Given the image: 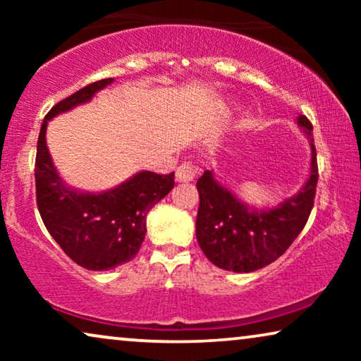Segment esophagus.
Masks as SVG:
<instances>
[{"label":"esophagus","instance_id":"34e87169","mask_svg":"<svg viewBox=\"0 0 361 361\" xmlns=\"http://www.w3.org/2000/svg\"><path fill=\"white\" fill-rule=\"evenodd\" d=\"M197 172H199V167H197L192 161H185L177 167L176 171V180L177 182H190L195 179Z\"/></svg>","mask_w":361,"mask_h":361}]
</instances>
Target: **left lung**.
Instances as JSON below:
<instances>
[{
  "mask_svg": "<svg viewBox=\"0 0 361 361\" xmlns=\"http://www.w3.org/2000/svg\"><path fill=\"white\" fill-rule=\"evenodd\" d=\"M298 123L307 133L312 159L305 185L271 210H250L214 179L210 171L197 180L199 212L195 233L202 251L215 266L233 273L261 269L286 253L307 224L319 180L317 151L312 123L300 115Z\"/></svg>",
  "mask_w": 361,
  "mask_h": 361,
  "instance_id": "1",
  "label": "left lung"
}]
</instances>
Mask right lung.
<instances>
[{
	"label": "right lung",
	"mask_w": 361,
	"mask_h": 361,
	"mask_svg": "<svg viewBox=\"0 0 361 361\" xmlns=\"http://www.w3.org/2000/svg\"><path fill=\"white\" fill-rule=\"evenodd\" d=\"M113 78L88 83L51 108L44 118L36 152V202L46 228L68 258L82 268L106 271L137 255L146 235V215L174 187V172H140L116 189L80 194L62 184L46 145L47 121L90 100Z\"/></svg>",
	"instance_id": "add662e5"
}]
</instances>
